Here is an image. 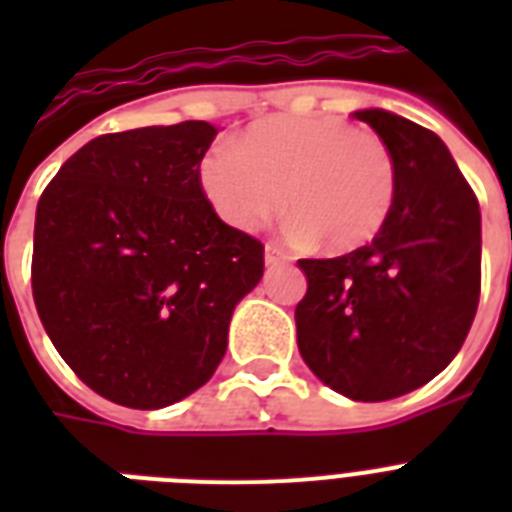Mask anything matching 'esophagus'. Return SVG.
<instances>
[{
	"mask_svg": "<svg viewBox=\"0 0 512 512\" xmlns=\"http://www.w3.org/2000/svg\"><path fill=\"white\" fill-rule=\"evenodd\" d=\"M289 260H292V257H289L281 247H276V244H268V247H265V265H271L273 268V265L289 263Z\"/></svg>",
	"mask_w": 512,
	"mask_h": 512,
	"instance_id": "esophagus-1",
	"label": "esophagus"
}]
</instances>
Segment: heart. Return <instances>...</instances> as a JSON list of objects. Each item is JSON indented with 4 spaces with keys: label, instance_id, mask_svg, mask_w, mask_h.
I'll use <instances>...</instances> for the list:
<instances>
[{
    "label": "heart",
    "instance_id": "obj_1",
    "mask_svg": "<svg viewBox=\"0 0 512 512\" xmlns=\"http://www.w3.org/2000/svg\"><path fill=\"white\" fill-rule=\"evenodd\" d=\"M199 188L223 223L252 231L287 207L289 236L356 252L388 223L396 164L372 132L335 116H268L201 156ZM288 191L284 192L283 188Z\"/></svg>",
    "mask_w": 512,
    "mask_h": 512
}]
</instances>
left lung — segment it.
<instances>
[{
  "mask_svg": "<svg viewBox=\"0 0 512 512\" xmlns=\"http://www.w3.org/2000/svg\"><path fill=\"white\" fill-rule=\"evenodd\" d=\"M388 146L396 201L372 244L300 260L297 348L316 377L353 401H388L449 366L481 292V209L436 132L385 108L353 114Z\"/></svg>",
  "mask_w": 512,
  "mask_h": 512,
  "instance_id": "8db88e82",
  "label": "left lung"
}]
</instances>
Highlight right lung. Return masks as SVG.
<instances>
[{
    "label": "right lung",
    "instance_id": "1",
    "mask_svg": "<svg viewBox=\"0 0 512 512\" xmlns=\"http://www.w3.org/2000/svg\"><path fill=\"white\" fill-rule=\"evenodd\" d=\"M217 132L180 122L100 135L39 199L36 311L63 361L114 404L162 409L199 390L263 279V244L201 196Z\"/></svg>",
    "mask_w": 512,
    "mask_h": 512
}]
</instances>
